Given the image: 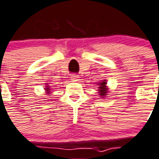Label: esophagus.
<instances>
[{
  "label": "esophagus",
  "mask_w": 159,
  "mask_h": 159,
  "mask_svg": "<svg viewBox=\"0 0 159 159\" xmlns=\"http://www.w3.org/2000/svg\"><path fill=\"white\" fill-rule=\"evenodd\" d=\"M70 80H71L72 82H77V81H79V76H78V75H72L71 76H70Z\"/></svg>",
  "instance_id": "1"
}]
</instances>
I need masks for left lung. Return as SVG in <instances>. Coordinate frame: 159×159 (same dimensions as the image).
I'll use <instances>...</instances> for the list:
<instances>
[{"label": "left lung", "mask_w": 159, "mask_h": 159, "mask_svg": "<svg viewBox=\"0 0 159 159\" xmlns=\"http://www.w3.org/2000/svg\"><path fill=\"white\" fill-rule=\"evenodd\" d=\"M105 85H106V83H102L101 86L99 87V89H100L99 90L101 91V92H100V93H101L100 95H105L107 94L106 89H105Z\"/></svg>", "instance_id": "left-lung-1"}]
</instances>
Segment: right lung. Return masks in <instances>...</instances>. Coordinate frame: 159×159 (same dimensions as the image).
Returning a JSON list of instances; mask_svg holds the SVG:
<instances>
[{
  "label": "right lung",
  "instance_id": "obj_1",
  "mask_svg": "<svg viewBox=\"0 0 159 159\" xmlns=\"http://www.w3.org/2000/svg\"><path fill=\"white\" fill-rule=\"evenodd\" d=\"M45 89H46V91H47V92H49V90H50V89H49V88H45Z\"/></svg>",
  "mask_w": 159,
  "mask_h": 159
}]
</instances>
